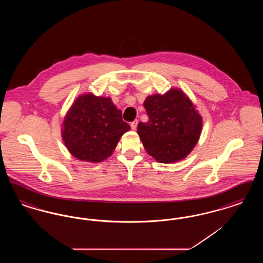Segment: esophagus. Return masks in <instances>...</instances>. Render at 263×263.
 I'll list each match as a JSON object with an SVG mask.
<instances>
[{
	"instance_id": "esophagus-1",
	"label": "esophagus",
	"mask_w": 263,
	"mask_h": 263,
	"mask_svg": "<svg viewBox=\"0 0 263 263\" xmlns=\"http://www.w3.org/2000/svg\"><path fill=\"white\" fill-rule=\"evenodd\" d=\"M137 125H138V120H135V121H133L131 124H130V126H131V129L132 130H136L137 129Z\"/></svg>"
}]
</instances>
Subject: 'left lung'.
<instances>
[{
	"label": "left lung",
	"instance_id": "8db88e82",
	"mask_svg": "<svg viewBox=\"0 0 263 263\" xmlns=\"http://www.w3.org/2000/svg\"><path fill=\"white\" fill-rule=\"evenodd\" d=\"M144 106L149 121L138 124V135L146 152L159 163L183 160L197 144L202 116L187 95L172 88L163 95L146 98Z\"/></svg>",
	"mask_w": 263,
	"mask_h": 263
}]
</instances>
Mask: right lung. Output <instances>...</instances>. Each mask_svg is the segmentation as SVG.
Here are the masks:
<instances>
[{
    "label": "right lung",
    "instance_id": "add662e5",
    "mask_svg": "<svg viewBox=\"0 0 263 263\" xmlns=\"http://www.w3.org/2000/svg\"><path fill=\"white\" fill-rule=\"evenodd\" d=\"M65 147L80 161L100 163L112 155L120 138L130 130L111 98L91 92L79 96L61 125Z\"/></svg>",
    "mask_w": 263,
    "mask_h": 263
}]
</instances>
